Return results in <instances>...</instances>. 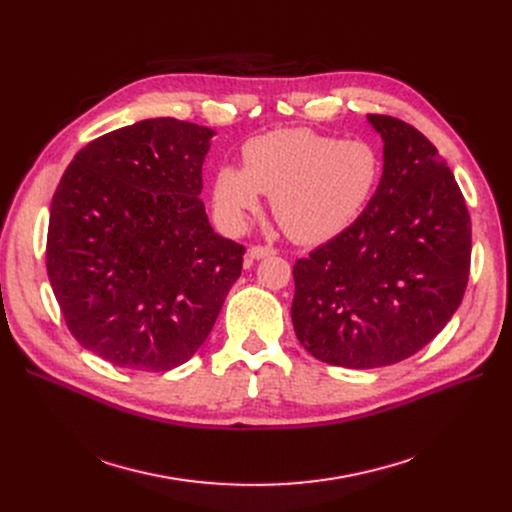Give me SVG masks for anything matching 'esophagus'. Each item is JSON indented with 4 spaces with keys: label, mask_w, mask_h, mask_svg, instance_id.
<instances>
[{
    "label": "esophagus",
    "mask_w": 512,
    "mask_h": 512,
    "mask_svg": "<svg viewBox=\"0 0 512 512\" xmlns=\"http://www.w3.org/2000/svg\"><path fill=\"white\" fill-rule=\"evenodd\" d=\"M270 255H276V249H274V247L255 245V247L249 249V257H251V259H263V257H270Z\"/></svg>",
    "instance_id": "esophagus-1"
}]
</instances>
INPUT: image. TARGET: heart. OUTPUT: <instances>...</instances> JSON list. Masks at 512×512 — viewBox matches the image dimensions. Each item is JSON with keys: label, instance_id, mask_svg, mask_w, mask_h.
I'll return each mask as SVG.
<instances>
[{"label": "heart", "instance_id": "1", "mask_svg": "<svg viewBox=\"0 0 512 512\" xmlns=\"http://www.w3.org/2000/svg\"><path fill=\"white\" fill-rule=\"evenodd\" d=\"M382 174L378 149L307 128L263 134L242 147V170L222 166L213 178L220 218L240 228L257 211L259 193L272 197L284 234L301 245L326 242L351 226Z\"/></svg>", "mask_w": 512, "mask_h": 512}]
</instances>
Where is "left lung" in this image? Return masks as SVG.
Returning a JSON list of instances; mask_svg holds the SVG:
<instances>
[{"mask_svg":"<svg viewBox=\"0 0 512 512\" xmlns=\"http://www.w3.org/2000/svg\"><path fill=\"white\" fill-rule=\"evenodd\" d=\"M367 118L384 141L378 191L292 267L297 338L348 369L394 365L432 342L459 309L471 267L469 211L438 149L398 118Z\"/></svg>","mask_w":512,"mask_h":512,"instance_id":"8db88e82","label":"left lung"}]
</instances>
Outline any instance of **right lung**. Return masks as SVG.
<instances>
[{
    "mask_svg": "<svg viewBox=\"0 0 512 512\" xmlns=\"http://www.w3.org/2000/svg\"><path fill=\"white\" fill-rule=\"evenodd\" d=\"M213 130L153 118L103 134L49 209L47 276L70 334L118 367L168 371L207 340L245 247L215 234L203 161Z\"/></svg>",
    "mask_w": 512,
    "mask_h": 512,
    "instance_id": "obj_1",
    "label": "right lung"
}]
</instances>
